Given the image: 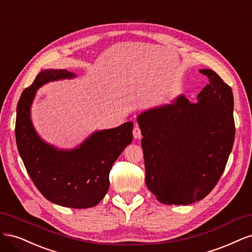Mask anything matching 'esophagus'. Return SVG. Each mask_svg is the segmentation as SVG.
Listing matches in <instances>:
<instances>
[{
    "label": "esophagus",
    "instance_id": "obj_1",
    "mask_svg": "<svg viewBox=\"0 0 252 252\" xmlns=\"http://www.w3.org/2000/svg\"><path fill=\"white\" fill-rule=\"evenodd\" d=\"M133 135H134L135 139H140V138H141V129H140L139 126H138V125H135V126H134Z\"/></svg>",
    "mask_w": 252,
    "mask_h": 252
}]
</instances>
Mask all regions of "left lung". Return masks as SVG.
<instances>
[{"label":"left lung","instance_id":"obj_1","mask_svg":"<svg viewBox=\"0 0 252 252\" xmlns=\"http://www.w3.org/2000/svg\"><path fill=\"white\" fill-rule=\"evenodd\" d=\"M197 103L184 96L137 118L143 138L145 183L158 201L189 205L205 198L220 179L234 141L233 95L217 73Z\"/></svg>","mask_w":252,"mask_h":252}]
</instances>
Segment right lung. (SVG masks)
Segmentation results:
<instances>
[{"instance_id":"obj_1","label":"right lung","mask_w":252,"mask_h":252,"mask_svg":"<svg viewBox=\"0 0 252 252\" xmlns=\"http://www.w3.org/2000/svg\"><path fill=\"white\" fill-rule=\"evenodd\" d=\"M67 70H43L23 91L17 107L15 140L28 175L49 201L64 207L89 208L98 204L107 193L110 170L133 139V125L103 129L72 151H58L36 135L30 119V105L44 84L73 77Z\"/></svg>"}]
</instances>
